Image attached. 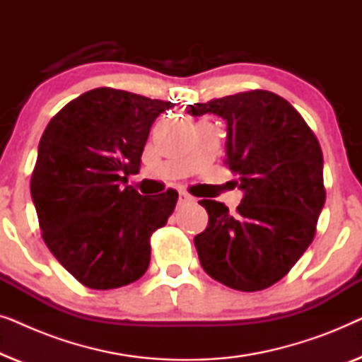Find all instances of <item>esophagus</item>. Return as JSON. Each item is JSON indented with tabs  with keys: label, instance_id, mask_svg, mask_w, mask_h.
I'll return each instance as SVG.
<instances>
[{
	"label": "esophagus",
	"instance_id": "34e87169",
	"mask_svg": "<svg viewBox=\"0 0 362 362\" xmlns=\"http://www.w3.org/2000/svg\"><path fill=\"white\" fill-rule=\"evenodd\" d=\"M192 197L186 192H180V197H177V204H186V202H191Z\"/></svg>",
	"mask_w": 362,
	"mask_h": 362
}]
</instances>
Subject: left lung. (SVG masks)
<instances>
[{
    "label": "left lung",
    "instance_id": "8db88e82",
    "mask_svg": "<svg viewBox=\"0 0 362 362\" xmlns=\"http://www.w3.org/2000/svg\"><path fill=\"white\" fill-rule=\"evenodd\" d=\"M226 120V165L244 192L235 214L202 199L209 222L194 237L202 269L240 291L269 288L288 274L315 237L326 192L315 133L285 98L250 90L187 107Z\"/></svg>",
    "mask_w": 362,
    "mask_h": 362
}]
</instances>
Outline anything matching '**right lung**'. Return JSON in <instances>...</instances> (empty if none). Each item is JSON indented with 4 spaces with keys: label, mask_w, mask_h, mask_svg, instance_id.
<instances>
[{
    "label": "right lung",
    "mask_w": 362,
    "mask_h": 362,
    "mask_svg": "<svg viewBox=\"0 0 362 362\" xmlns=\"http://www.w3.org/2000/svg\"><path fill=\"white\" fill-rule=\"evenodd\" d=\"M175 103L93 88L49 122L37 148L31 197L42 239L82 285L110 290L140 279L150 237L175 211L177 192L141 196L128 175L160 113Z\"/></svg>",
    "instance_id": "obj_1"
}]
</instances>
